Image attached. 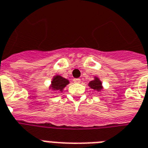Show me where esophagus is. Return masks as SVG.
Instances as JSON below:
<instances>
[{
  "mask_svg": "<svg viewBox=\"0 0 148 148\" xmlns=\"http://www.w3.org/2000/svg\"><path fill=\"white\" fill-rule=\"evenodd\" d=\"M73 81H74L75 84H79V83H80V79H79V78H75V79L73 80Z\"/></svg>",
  "mask_w": 148,
  "mask_h": 148,
  "instance_id": "1",
  "label": "esophagus"
}]
</instances>
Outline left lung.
<instances>
[{"label": "left lung", "mask_w": 148, "mask_h": 148, "mask_svg": "<svg viewBox=\"0 0 148 148\" xmlns=\"http://www.w3.org/2000/svg\"><path fill=\"white\" fill-rule=\"evenodd\" d=\"M88 86L91 89L96 90L97 91H101V90L103 89L102 82L100 81L99 78L97 77H94V80H91L90 82L88 84Z\"/></svg>", "instance_id": "left-lung-1"}]
</instances>
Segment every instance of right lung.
<instances>
[{"label": "right lung", "mask_w": 148, "mask_h": 148, "mask_svg": "<svg viewBox=\"0 0 148 148\" xmlns=\"http://www.w3.org/2000/svg\"><path fill=\"white\" fill-rule=\"evenodd\" d=\"M68 84H69V80L65 79L64 77H62L60 75H56V76H55L52 78L50 88L52 90H59L62 92L63 90V89Z\"/></svg>", "instance_id": "right-lung-1"}]
</instances>
